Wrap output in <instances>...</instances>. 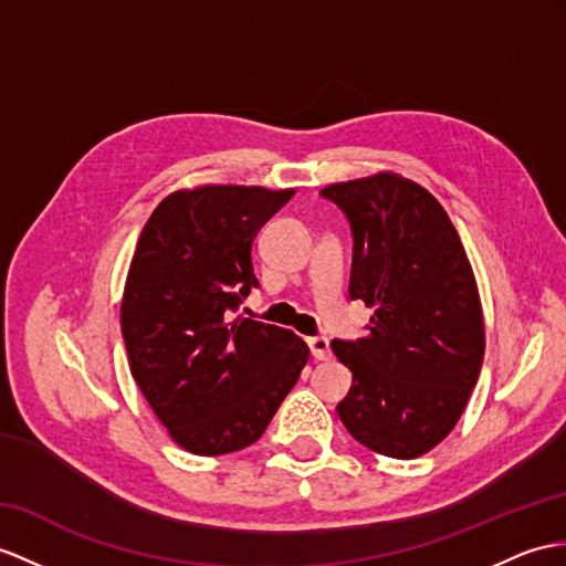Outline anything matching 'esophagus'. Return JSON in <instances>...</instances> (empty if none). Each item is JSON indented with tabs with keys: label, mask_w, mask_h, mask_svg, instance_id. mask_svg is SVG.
<instances>
[{
	"label": "esophagus",
	"mask_w": 566,
	"mask_h": 566,
	"mask_svg": "<svg viewBox=\"0 0 566 566\" xmlns=\"http://www.w3.org/2000/svg\"><path fill=\"white\" fill-rule=\"evenodd\" d=\"M307 346L314 360H328L331 357V346H328V338L326 336H312L307 338Z\"/></svg>",
	"instance_id": "esophagus-1"
}]
</instances>
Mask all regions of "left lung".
<instances>
[{
  "label": "left lung",
  "mask_w": 566,
  "mask_h": 566,
  "mask_svg": "<svg viewBox=\"0 0 566 566\" xmlns=\"http://www.w3.org/2000/svg\"><path fill=\"white\" fill-rule=\"evenodd\" d=\"M322 197L350 223V300L375 307L365 338L331 343L353 371L338 418L367 449L416 459L453 430L480 375L473 269L447 211L410 179L379 172Z\"/></svg>",
  "instance_id": "obj_1"
}]
</instances>
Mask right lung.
Returning a JSON list of instances; mask_svg holds the SVG:
<instances>
[{
    "mask_svg": "<svg viewBox=\"0 0 566 566\" xmlns=\"http://www.w3.org/2000/svg\"><path fill=\"white\" fill-rule=\"evenodd\" d=\"M295 189L209 185L163 199L122 300L132 377L175 442L199 457L254 444L307 365L293 331L235 316L259 287L252 242Z\"/></svg>",
    "mask_w": 566,
    "mask_h": 566,
    "instance_id": "obj_1",
    "label": "right lung"
}]
</instances>
